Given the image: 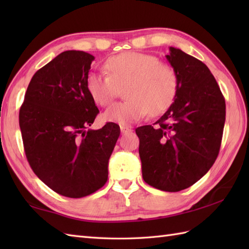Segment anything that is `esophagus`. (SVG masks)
Wrapping results in <instances>:
<instances>
[{"instance_id":"esophagus-1","label":"esophagus","mask_w":249,"mask_h":249,"mask_svg":"<svg viewBox=\"0 0 249 249\" xmlns=\"http://www.w3.org/2000/svg\"><path fill=\"white\" fill-rule=\"evenodd\" d=\"M131 130H133V129H131V127H127V126H121V133L123 135L130 133Z\"/></svg>"}]
</instances>
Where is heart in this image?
<instances>
[{"label": "heart", "mask_w": 249, "mask_h": 249, "mask_svg": "<svg viewBox=\"0 0 249 249\" xmlns=\"http://www.w3.org/2000/svg\"><path fill=\"white\" fill-rule=\"evenodd\" d=\"M107 76L91 72L86 88L93 102L108 106L115 97L118 89L125 86L124 102L114 104L105 111L106 122L129 124L147 113L160 115L176 99L178 78L174 68L160 62L155 55L127 51L110 56L105 62Z\"/></svg>", "instance_id": "heart-1"}]
</instances>
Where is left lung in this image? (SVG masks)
<instances>
[{"mask_svg":"<svg viewBox=\"0 0 249 249\" xmlns=\"http://www.w3.org/2000/svg\"><path fill=\"white\" fill-rule=\"evenodd\" d=\"M169 51L166 59L178 78L176 99L156 126H141L136 134L144 182L174 193L192 186L213 166L223 138L226 103L204 63L174 47Z\"/></svg>","mask_w":249,"mask_h":249,"instance_id":"8db88e82","label":"left lung"}]
</instances>
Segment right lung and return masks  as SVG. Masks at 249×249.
<instances>
[{
	"label": "right lung",
	"mask_w": 249,
	"mask_h": 249,
	"mask_svg": "<svg viewBox=\"0 0 249 249\" xmlns=\"http://www.w3.org/2000/svg\"><path fill=\"white\" fill-rule=\"evenodd\" d=\"M94 56L68 50L35 72L19 112L28 161L55 193L81 198L102 188L120 126L89 129L99 112L86 83Z\"/></svg>",
	"instance_id": "obj_1"
}]
</instances>
